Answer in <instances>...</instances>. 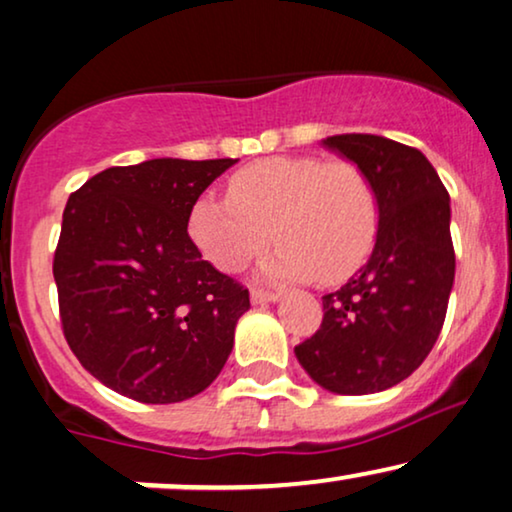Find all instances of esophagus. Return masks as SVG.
Returning <instances> with one entry per match:
<instances>
[{
	"mask_svg": "<svg viewBox=\"0 0 512 512\" xmlns=\"http://www.w3.org/2000/svg\"><path fill=\"white\" fill-rule=\"evenodd\" d=\"M280 301V294L277 291H263V289H251V303L263 305V303H275Z\"/></svg>",
	"mask_w": 512,
	"mask_h": 512,
	"instance_id": "esophagus-1",
	"label": "esophagus"
}]
</instances>
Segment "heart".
Instances as JSON below:
<instances>
[{
	"instance_id": "heart-1",
	"label": "heart",
	"mask_w": 512,
	"mask_h": 512,
	"mask_svg": "<svg viewBox=\"0 0 512 512\" xmlns=\"http://www.w3.org/2000/svg\"><path fill=\"white\" fill-rule=\"evenodd\" d=\"M188 230L202 256L240 272L270 240L268 280L334 284L367 261L378 232V195L360 164L317 155L265 157L228 181V199L202 195Z\"/></svg>"
}]
</instances>
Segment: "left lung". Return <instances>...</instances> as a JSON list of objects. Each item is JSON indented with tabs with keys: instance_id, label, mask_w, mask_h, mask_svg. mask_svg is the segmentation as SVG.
Returning a JSON list of instances; mask_svg holds the SVG:
<instances>
[{
	"instance_id": "obj_1",
	"label": "left lung",
	"mask_w": 512,
	"mask_h": 512,
	"mask_svg": "<svg viewBox=\"0 0 512 512\" xmlns=\"http://www.w3.org/2000/svg\"><path fill=\"white\" fill-rule=\"evenodd\" d=\"M322 143L367 171L378 195V232L367 265L322 296L320 329L294 353L329 393H381L421 367L442 331L456 270L449 192L409 145L374 134Z\"/></svg>"
}]
</instances>
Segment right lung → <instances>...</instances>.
I'll return each instance as SVG.
<instances>
[{
	"mask_svg": "<svg viewBox=\"0 0 512 512\" xmlns=\"http://www.w3.org/2000/svg\"><path fill=\"white\" fill-rule=\"evenodd\" d=\"M235 162L148 159L105 169L70 195L53 256L63 334L115 393L183 402L221 374L249 291L204 261L188 218Z\"/></svg>",
	"mask_w": 512,
	"mask_h": 512,
	"instance_id": "add662e5",
	"label": "right lung"
}]
</instances>
